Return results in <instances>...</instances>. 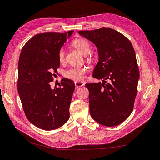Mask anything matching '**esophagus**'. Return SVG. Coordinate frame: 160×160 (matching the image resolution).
Instances as JSON below:
<instances>
[{
  "mask_svg": "<svg viewBox=\"0 0 160 160\" xmlns=\"http://www.w3.org/2000/svg\"><path fill=\"white\" fill-rule=\"evenodd\" d=\"M75 86L76 88H79V87H83V86L84 85V82H75Z\"/></svg>",
  "mask_w": 160,
  "mask_h": 160,
  "instance_id": "1",
  "label": "esophagus"
}]
</instances>
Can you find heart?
<instances>
[{
  "instance_id": "1",
  "label": "heart",
  "mask_w": 160,
  "mask_h": 160,
  "mask_svg": "<svg viewBox=\"0 0 160 160\" xmlns=\"http://www.w3.org/2000/svg\"><path fill=\"white\" fill-rule=\"evenodd\" d=\"M73 47L78 49L83 55H87L91 51V45L87 40L78 38L72 42ZM65 59V51L60 48L58 52V59L60 63H63ZM88 71L87 67H72L65 72V76L69 79L76 81H82L84 79L86 73Z\"/></svg>"
}]
</instances>
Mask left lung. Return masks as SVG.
Segmentation results:
<instances>
[{"instance_id":"1","label":"left lung","mask_w":160,"mask_h":160,"mask_svg":"<svg viewBox=\"0 0 160 160\" xmlns=\"http://www.w3.org/2000/svg\"><path fill=\"white\" fill-rule=\"evenodd\" d=\"M78 34L95 44L99 54L92 76L102 82L85 84L90 113L103 126L119 125L132 113L137 93L139 69L134 49L126 36L112 28Z\"/></svg>"}]
</instances>
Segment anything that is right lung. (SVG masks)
<instances>
[{
	"label": "right lung",
	"instance_id": "right-lung-1",
	"mask_svg": "<svg viewBox=\"0 0 160 160\" xmlns=\"http://www.w3.org/2000/svg\"><path fill=\"white\" fill-rule=\"evenodd\" d=\"M73 31L36 34L25 44L18 63V91L23 109L32 124L44 130H55L69 118L75 84L63 78L60 87L51 88L57 69L58 52Z\"/></svg>",
	"mask_w": 160,
	"mask_h": 160
}]
</instances>
